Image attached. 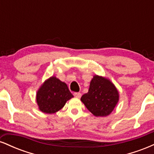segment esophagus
I'll return each instance as SVG.
<instances>
[{"label": "esophagus", "mask_w": 154, "mask_h": 154, "mask_svg": "<svg viewBox=\"0 0 154 154\" xmlns=\"http://www.w3.org/2000/svg\"><path fill=\"white\" fill-rule=\"evenodd\" d=\"M74 95L75 97H77V98H80L82 96V94L80 93H74Z\"/></svg>", "instance_id": "34e87169"}]
</instances>
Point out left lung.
<instances>
[{
	"mask_svg": "<svg viewBox=\"0 0 154 154\" xmlns=\"http://www.w3.org/2000/svg\"><path fill=\"white\" fill-rule=\"evenodd\" d=\"M81 101L94 116H106L119 101V92L109 79L95 75L88 92L81 97Z\"/></svg>",
	"mask_w": 154,
	"mask_h": 154,
	"instance_id": "8db88e82",
	"label": "left lung"
}]
</instances>
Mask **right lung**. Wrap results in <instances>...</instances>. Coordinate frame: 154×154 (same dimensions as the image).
Here are the masks:
<instances>
[{
	"label": "right lung",
	"instance_id": "obj_1",
	"mask_svg": "<svg viewBox=\"0 0 154 154\" xmlns=\"http://www.w3.org/2000/svg\"><path fill=\"white\" fill-rule=\"evenodd\" d=\"M73 97L66 83L56 77H51L37 92L36 100L42 112L54 114L62 109L67 100Z\"/></svg>",
	"mask_w": 154,
	"mask_h": 154
}]
</instances>
